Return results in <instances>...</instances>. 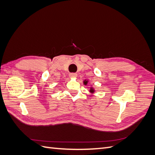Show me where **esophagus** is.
<instances>
[{"label": "esophagus", "instance_id": "34e87169", "mask_svg": "<svg viewBox=\"0 0 155 155\" xmlns=\"http://www.w3.org/2000/svg\"><path fill=\"white\" fill-rule=\"evenodd\" d=\"M69 77L70 78H75L77 77V74L76 73H70L69 74Z\"/></svg>", "mask_w": 155, "mask_h": 155}]
</instances>
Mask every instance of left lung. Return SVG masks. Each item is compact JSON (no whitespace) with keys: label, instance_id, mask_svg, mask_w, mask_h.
Returning <instances> with one entry per match:
<instances>
[{"label":"left lung","instance_id":"8db88e82","mask_svg":"<svg viewBox=\"0 0 155 155\" xmlns=\"http://www.w3.org/2000/svg\"><path fill=\"white\" fill-rule=\"evenodd\" d=\"M83 83H84V85H87V83H88V80H86V79H85V80H84ZM89 92H90L91 94H93V93H94L95 91H94V88L91 87L90 90H89Z\"/></svg>","mask_w":155,"mask_h":155}]
</instances>
